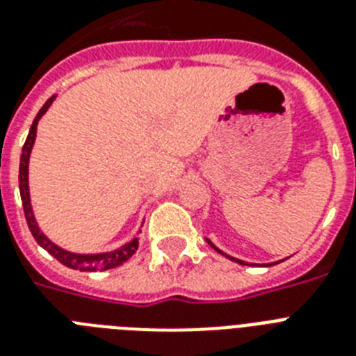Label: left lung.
I'll use <instances>...</instances> for the list:
<instances>
[{
    "instance_id": "8db88e82",
    "label": "left lung",
    "mask_w": 356,
    "mask_h": 356,
    "mask_svg": "<svg viewBox=\"0 0 356 356\" xmlns=\"http://www.w3.org/2000/svg\"><path fill=\"white\" fill-rule=\"evenodd\" d=\"M207 242H209V245H211V248H214L218 251V253L220 254H223V257H227L229 260H233V262H238V264H242V266H249L248 262H243V260H240V259H234V257H231V254H227V253H223L222 249H218L216 245H214V243L211 242V240H209V238H207ZM279 262H281V260H279ZM273 264H277V262H271V264H266V266H273Z\"/></svg>"
}]
</instances>
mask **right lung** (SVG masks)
Returning a JSON list of instances; mask_svg holds the SVG:
<instances>
[{"instance_id": "add662e5", "label": "right lung", "mask_w": 356, "mask_h": 356, "mask_svg": "<svg viewBox=\"0 0 356 356\" xmlns=\"http://www.w3.org/2000/svg\"><path fill=\"white\" fill-rule=\"evenodd\" d=\"M55 97L51 96L44 103V107L38 111L36 118L33 120V125L29 129V134H27V140H25L24 147H22V156H19V195H22V205H24L25 220H27V225H29L31 234L35 236V240L38 242L40 248H44L47 253L55 257V259L60 262V264L68 266L72 270L79 271H103V270H113V268H118L123 262H127L138 249L140 238L134 236L133 240H129L127 243H123L122 248H116L113 251H105V253H74V251H66L60 245H57L55 242H51L46 234L42 233L40 227H38V222H36L35 212H33V207H31V194H29V156L31 151H33V145H35L36 140V127H38V122L44 114L47 113V108L51 107V103L55 102ZM142 233V231H138Z\"/></svg>"}]
</instances>
